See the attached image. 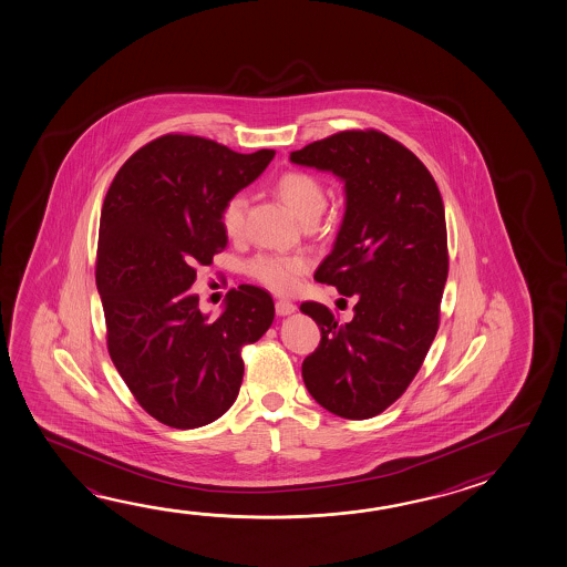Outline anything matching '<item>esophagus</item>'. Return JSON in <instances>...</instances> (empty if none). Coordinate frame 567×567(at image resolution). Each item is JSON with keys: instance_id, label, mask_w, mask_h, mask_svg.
<instances>
[{"instance_id": "obj_1", "label": "esophagus", "mask_w": 567, "mask_h": 567, "mask_svg": "<svg viewBox=\"0 0 567 567\" xmlns=\"http://www.w3.org/2000/svg\"><path fill=\"white\" fill-rule=\"evenodd\" d=\"M275 310H277V315H279V317H288V315H292V312L297 310V305H292L290 300H277Z\"/></svg>"}]
</instances>
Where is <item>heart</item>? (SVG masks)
<instances>
[{
  "label": "heart",
  "mask_w": 567,
  "mask_h": 567,
  "mask_svg": "<svg viewBox=\"0 0 567 567\" xmlns=\"http://www.w3.org/2000/svg\"><path fill=\"white\" fill-rule=\"evenodd\" d=\"M275 193L298 219L310 223L327 205V190L322 181L307 171H287L275 183ZM247 217V199L235 195L227 199L220 209V227L229 239H239L245 233ZM310 269V262L302 255H277V252H260L247 262V272L252 279L272 292L288 295L297 290L302 275Z\"/></svg>",
  "instance_id": "b5f03b06"
}]
</instances>
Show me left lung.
<instances>
[{"mask_svg":"<svg viewBox=\"0 0 567 567\" xmlns=\"http://www.w3.org/2000/svg\"><path fill=\"white\" fill-rule=\"evenodd\" d=\"M290 161L344 181V219L315 280L354 302L350 322L320 302L300 305L320 328L302 380L328 412L367 420L406 392L436 337L447 279L444 203L424 163L380 131H340Z\"/></svg>","mask_w":567,"mask_h":567,"instance_id":"8db88e82","label":"left lung"}]
</instances>
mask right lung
Returning <instances> with one entry per match:
<instances>
[{"label": "right lung", "instance_id": "add662e5", "mask_svg": "<svg viewBox=\"0 0 567 567\" xmlns=\"http://www.w3.org/2000/svg\"><path fill=\"white\" fill-rule=\"evenodd\" d=\"M275 151L235 153L195 135H163L123 163L103 200L95 280L113 364L161 424L205 426L239 396L240 350L272 324L267 290L240 285L217 320L189 288L227 247L220 209Z\"/></svg>", "mask_w": 567, "mask_h": 567}]
</instances>
